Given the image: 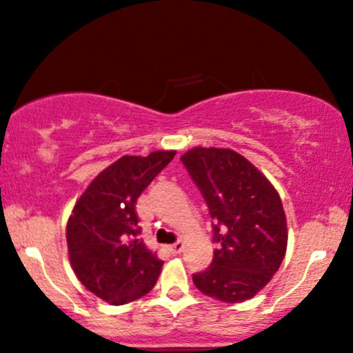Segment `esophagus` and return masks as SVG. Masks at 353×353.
I'll return each instance as SVG.
<instances>
[{
    "instance_id": "obj_1",
    "label": "esophagus",
    "mask_w": 353,
    "mask_h": 353,
    "mask_svg": "<svg viewBox=\"0 0 353 353\" xmlns=\"http://www.w3.org/2000/svg\"><path fill=\"white\" fill-rule=\"evenodd\" d=\"M183 248H185V243L183 241H176L175 244H170L168 251L172 252V254H180V252L183 251Z\"/></svg>"
}]
</instances>
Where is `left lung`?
<instances>
[{
	"instance_id": "obj_1",
	"label": "left lung",
	"mask_w": 353,
	"mask_h": 353,
	"mask_svg": "<svg viewBox=\"0 0 353 353\" xmlns=\"http://www.w3.org/2000/svg\"><path fill=\"white\" fill-rule=\"evenodd\" d=\"M181 163L213 218V261L193 283L213 299L243 302L276 274L288 246V225L274 186L230 148L196 147Z\"/></svg>"
}]
</instances>
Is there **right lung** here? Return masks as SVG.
<instances>
[{"mask_svg": "<svg viewBox=\"0 0 353 353\" xmlns=\"http://www.w3.org/2000/svg\"><path fill=\"white\" fill-rule=\"evenodd\" d=\"M173 157L163 150L122 157L94 178L74 206L68 221L70 264L82 285L109 304L140 299L159 279L163 261L139 238L135 205Z\"/></svg>", "mask_w": 353, "mask_h": 353, "instance_id": "1", "label": "right lung"}]
</instances>
